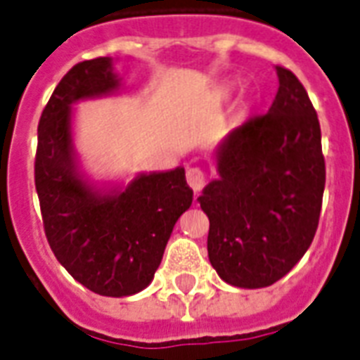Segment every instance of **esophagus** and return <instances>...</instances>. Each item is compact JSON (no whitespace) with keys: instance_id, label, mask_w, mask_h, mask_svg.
Wrapping results in <instances>:
<instances>
[{"instance_id":"1","label":"esophagus","mask_w":360,"mask_h":360,"mask_svg":"<svg viewBox=\"0 0 360 360\" xmlns=\"http://www.w3.org/2000/svg\"><path fill=\"white\" fill-rule=\"evenodd\" d=\"M186 183H188V186L194 190L195 194H200L207 183L205 172L200 170V168H188L186 170Z\"/></svg>"}]
</instances>
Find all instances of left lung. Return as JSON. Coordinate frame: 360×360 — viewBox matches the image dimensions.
<instances>
[{"label": "left lung", "instance_id": "8db88e82", "mask_svg": "<svg viewBox=\"0 0 360 360\" xmlns=\"http://www.w3.org/2000/svg\"><path fill=\"white\" fill-rule=\"evenodd\" d=\"M279 90L216 150L218 177L198 198L209 216V261L226 283L270 286L311 246L322 210L326 160L316 110L290 70Z\"/></svg>", "mask_w": 360, "mask_h": 360}]
</instances>
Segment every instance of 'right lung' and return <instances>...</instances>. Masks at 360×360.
Returning a JSON list of instances; mask_svg holds the SVG:
<instances>
[{
    "label": "right lung",
    "instance_id": "right-lung-1",
    "mask_svg": "<svg viewBox=\"0 0 360 360\" xmlns=\"http://www.w3.org/2000/svg\"><path fill=\"white\" fill-rule=\"evenodd\" d=\"M112 58L75 64L49 98L40 124L34 185L49 248L68 274L99 296L124 297L153 281L179 216L192 205L185 168L99 186L81 172L74 146L77 101L116 94Z\"/></svg>",
    "mask_w": 360,
    "mask_h": 360
}]
</instances>
